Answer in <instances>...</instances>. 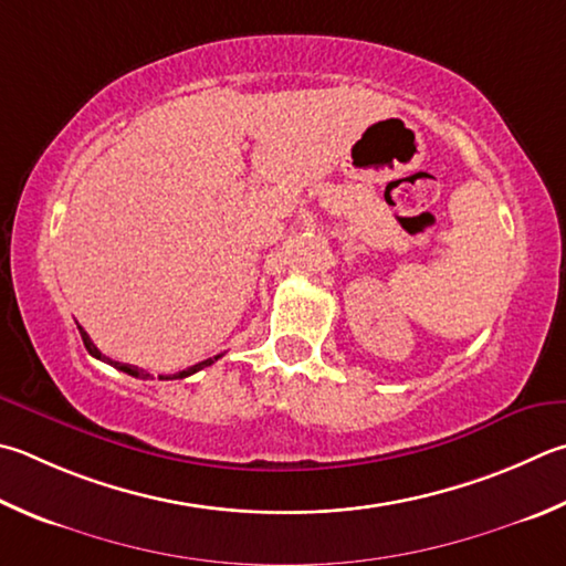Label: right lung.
<instances>
[{"instance_id": "1", "label": "right lung", "mask_w": 566, "mask_h": 566, "mask_svg": "<svg viewBox=\"0 0 566 566\" xmlns=\"http://www.w3.org/2000/svg\"><path fill=\"white\" fill-rule=\"evenodd\" d=\"M78 334H81V338H84V346H86V352L91 354V356H96L98 361H106V364H111L113 368H118V371H123V374H128V376H136V378H150V374H146L143 371V368H138V366H130V364H120V361H111L108 356H104L96 348V344L91 342V336L84 332V328L78 326ZM222 356V354H220ZM220 356H212V358H205V361H200V364H195V366H190V368H185V371H180V374H176L172 378H185V376H192V374H198V371H202L205 366H212L214 361H218ZM163 378V376H160Z\"/></svg>"}]
</instances>
